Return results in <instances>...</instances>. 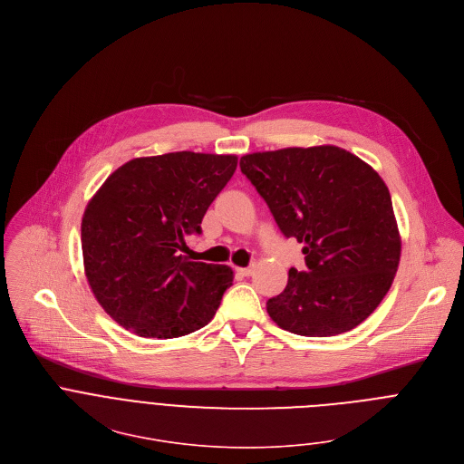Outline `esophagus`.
I'll return each mask as SVG.
<instances>
[{
    "mask_svg": "<svg viewBox=\"0 0 464 464\" xmlns=\"http://www.w3.org/2000/svg\"><path fill=\"white\" fill-rule=\"evenodd\" d=\"M237 273L242 276H251L253 275V267H237Z\"/></svg>",
    "mask_w": 464,
    "mask_h": 464,
    "instance_id": "esophagus-1",
    "label": "esophagus"
}]
</instances>
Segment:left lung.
<instances>
[{
	"label": "left lung",
	"mask_w": 464,
	"mask_h": 464,
	"mask_svg": "<svg viewBox=\"0 0 464 464\" xmlns=\"http://www.w3.org/2000/svg\"><path fill=\"white\" fill-rule=\"evenodd\" d=\"M240 169L285 238L304 244L305 269H289L267 300L273 323L304 337H334L366 321L401 260L392 197L379 173L337 145L251 152Z\"/></svg>",
	"instance_id": "8db88e82"
}]
</instances>
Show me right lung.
<instances>
[{"label": "right lung", "mask_w": 464, "mask_h": 464, "mask_svg": "<svg viewBox=\"0 0 464 464\" xmlns=\"http://www.w3.org/2000/svg\"><path fill=\"white\" fill-rule=\"evenodd\" d=\"M235 154L179 150L118 168L82 218L87 282L105 314L145 339H177L215 317L233 269L182 253L237 169Z\"/></svg>", "instance_id": "add662e5"}]
</instances>
